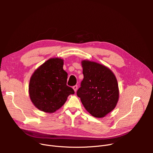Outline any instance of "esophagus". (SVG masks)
<instances>
[{
    "label": "esophagus",
    "mask_w": 153,
    "mask_h": 153,
    "mask_svg": "<svg viewBox=\"0 0 153 153\" xmlns=\"http://www.w3.org/2000/svg\"><path fill=\"white\" fill-rule=\"evenodd\" d=\"M73 89H74V92H76V91H77V88H78V87H77V85H74V86H73Z\"/></svg>",
    "instance_id": "obj_1"
}]
</instances>
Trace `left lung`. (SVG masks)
<instances>
[{"label": "left lung", "mask_w": 153, "mask_h": 153, "mask_svg": "<svg viewBox=\"0 0 153 153\" xmlns=\"http://www.w3.org/2000/svg\"><path fill=\"white\" fill-rule=\"evenodd\" d=\"M82 65L84 79L77 95L92 116L105 117L115 108L118 100L117 79L111 70L102 64L83 61Z\"/></svg>", "instance_id": "8db88e82"}]
</instances>
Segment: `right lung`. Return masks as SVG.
<instances>
[{
  "mask_svg": "<svg viewBox=\"0 0 153 153\" xmlns=\"http://www.w3.org/2000/svg\"><path fill=\"white\" fill-rule=\"evenodd\" d=\"M62 67V59L52 58L39 67L31 77L30 97L39 110L53 113L64 105L70 94H74L66 84L68 74Z\"/></svg>",
  "mask_w": 153,
  "mask_h": 153,
  "instance_id": "add662e5",
  "label": "right lung"
}]
</instances>
